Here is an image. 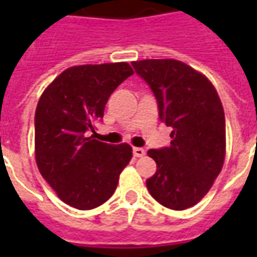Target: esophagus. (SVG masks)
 <instances>
[{
    "label": "esophagus",
    "instance_id": "obj_1",
    "mask_svg": "<svg viewBox=\"0 0 257 257\" xmlns=\"http://www.w3.org/2000/svg\"><path fill=\"white\" fill-rule=\"evenodd\" d=\"M134 156L136 157V158H139V157H143L146 154V151L143 150V149H140V147H134Z\"/></svg>",
    "mask_w": 257,
    "mask_h": 257
}]
</instances>
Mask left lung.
Instances as JSON below:
<instances>
[{
    "label": "left lung",
    "instance_id": "left-lung-1",
    "mask_svg": "<svg viewBox=\"0 0 257 257\" xmlns=\"http://www.w3.org/2000/svg\"><path fill=\"white\" fill-rule=\"evenodd\" d=\"M132 66L156 96L160 119L172 128L169 147L147 151L157 162L147 190L169 209H187L204 198L224 162L221 101L209 79L183 62L149 59Z\"/></svg>",
    "mask_w": 257,
    "mask_h": 257
}]
</instances>
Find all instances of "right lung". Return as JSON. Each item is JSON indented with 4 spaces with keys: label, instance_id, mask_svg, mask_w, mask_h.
<instances>
[{
    "label": "right lung",
    "instance_id": "right-lung-1",
    "mask_svg": "<svg viewBox=\"0 0 257 257\" xmlns=\"http://www.w3.org/2000/svg\"><path fill=\"white\" fill-rule=\"evenodd\" d=\"M132 74L123 62L70 67L37 104V165L59 198L73 208L88 210L104 204L132 158L126 143L114 146L86 138L103 118L110 95Z\"/></svg>",
    "mask_w": 257,
    "mask_h": 257
}]
</instances>
